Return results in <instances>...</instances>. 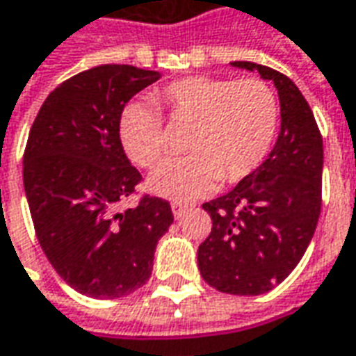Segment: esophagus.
Wrapping results in <instances>:
<instances>
[{"label":"esophagus","instance_id":"obj_1","mask_svg":"<svg viewBox=\"0 0 356 356\" xmlns=\"http://www.w3.org/2000/svg\"><path fill=\"white\" fill-rule=\"evenodd\" d=\"M186 211H188V206H186V204L174 202V204H172V213H174V217H176V219H182Z\"/></svg>","mask_w":356,"mask_h":356}]
</instances>
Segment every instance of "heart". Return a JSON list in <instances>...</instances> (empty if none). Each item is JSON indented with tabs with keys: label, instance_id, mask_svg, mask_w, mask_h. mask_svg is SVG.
<instances>
[{
	"label": "heart",
	"instance_id": "1",
	"mask_svg": "<svg viewBox=\"0 0 356 356\" xmlns=\"http://www.w3.org/2000/svg\"><path fill=\"white\" fill-rule=\"evenodd\" d=\"M154 102L174 123L194 125L186 145L190 156L162 162L149 178L154 194L176 202L207 194L219 180H245L266 161L280 127L278 97L259 78L188 76L156 90ZM117 135L140 168H152L166 152L161 113L147 102L123 107Z\"/></svg>",
	"mask_w": 356,
	"mask_h": 356
}]
</instances>
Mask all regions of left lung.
Segmentation results:
<instances>
[{
	"label": "left lung",
	"mask_w": 356,
	"mask_h": 356,
	"mask_svg": "<svg viewBox=\"0 0 356 356\" xmlns=\"http://www.w3.org/2000/svg\"><path fill=\"white\" fill-rule=\"evenodd\" d=\"M231 64L276 86L282 121L268 159L231 192L202 206L211 231L197 249V266L223 294L259 296L288 278L314 237L323 140L306 97L288 76L254 62Z\"/></svg>",
	"instance_id": "left-lung-1"
}]
</instances>
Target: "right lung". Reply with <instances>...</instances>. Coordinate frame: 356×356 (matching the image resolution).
<instances>
[{
    "label": "right lung",
    "instance_id": "obj_1",
    "mask_svg": "<svg viewBox=\"0 0 356 356\" xmlns=\"http://www.w3.org/2000/svg\"><path fill=\"white\" fill-rule=\"evenodd\" d=\"M159 78L129 64L76 74L50 92L29 133L23 184L40 249L64 282L95 300L145 286L174 221L170 204L152 195L117 211L143 180L119 143V115Z\"/></svg>",
    "mask_w": 356,
    "mask_h": 356
}]
</instances>
